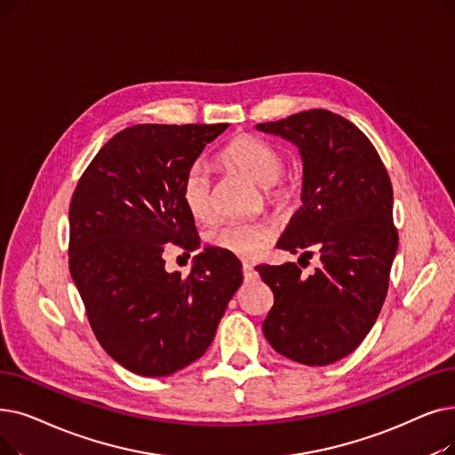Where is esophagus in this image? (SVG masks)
Masks as SVG:
<instances>
[{
	"label": "esophagus",
	"mask_w": 455,
	"mask_h": 455,
	"mask_svg": "<svg viewBox=\"0 0 455 455\" xmlns=\"http://www.w3.org/2000/svg\"><path fill=\"white\" fill-rule=\"evenodd\" d=\"M243 275H245V279H252L254 276V267L249 262H243Z\"/></svg>",
	"instance_id": "obj_1"
}]
</instances>
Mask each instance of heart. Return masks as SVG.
Here are the masks:
<instances>
[{
	"mask_svg": "<svg viewBox=\"0 0 455 455\" xmlns=\"http://www.w3.org/2000/svg\"><path fill=\"white\" fill-rule=\"evenodd\" d=\"M221 162L238 171L247 180L264 189L273 201H281L286 189L279 186L284 169L281 154L269 143L254 137H238L223 152ZM182 203L196 221H210L213 215L210 195V174L203 165H193L182 182ZM275 238V227L269 221L259 223H227L215 227L208 234L212 247L240 259H254Z\"/></svg>",
	"mask_w": 455,
	"mask_h": 455,
	"instance_id": "heart-1",
	"label": "heart"
}]
</instances>
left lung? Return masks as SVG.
<instances>
[{"instance_id": "obj_1", "label": "left lung", "mask_w": 455, "mask_h": 455, "mask_svg": "<svg viewBox=\"0 0 455 455\" xmlns=\"http://www.w3.org/2000/svg\"><path fill=\"white\" fill-rule=\"evenodd\" d=\"M254 128L298 147L303 162V204L276 247L299 259L318 251L322 262L307 279L293 262L256 267L275 298L264 337L295 363H337L364 340L387 298L398 251L390 179L368 137L337 113L310 109Z\"/></svg>"}]
</instances>
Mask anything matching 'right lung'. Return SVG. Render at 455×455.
Instances as JSON below:
<instances>
[{"label": "right lung", "instance_id": "right-lung-1", "mask_svg": "<svg viewBox=\"0 0 455 455\" xmlns=\"http://www.w3.org/2000/svg\"><path fill=\"white\" fill-rule=\"evenodd\" d=\"M228 124H137L109 140L84 172L70 212L68 266L98 342L118 364L165 378L210 347L242 262L204 247L188 279L164 245L201 247L182 182Z\"/></svg>", "mask_w": 455, "mask_h": 455}]
</instances>
